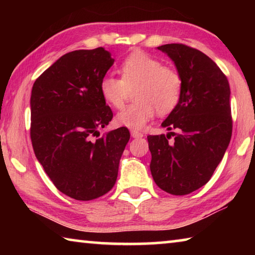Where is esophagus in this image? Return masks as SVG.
<instances>
[{"mask_svg": "<svg viewBox=\"0 0 255 255\" xmlns=\"http://www.w3.org/2000/svg\"><path fill=\"white\" fill-rule=\"evenodd\" d=\"M130 133H131V136H132L133 138H139V137H143V136H144L143 133H141L140 131L135 130V129H131V130H130Z\"/></svg>", "mask_w": 255, "mask_h": 255, "instance_id": "obj_1", "label": "esophagus"}]
</instances>
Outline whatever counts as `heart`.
<instances>
[{
    "label": "heart",
    "mask_w": 255,
    "mask_h": 255,
    "mask_svg": "<svg viewBox=\"0 0 255 255\" xmlns=\"http://www.w3.org/2000/svg\"><path fill=\"white\" fill-rule=\"evenodd\" d=\"M122 80L111 75L100 81V93L108 105L124 106L128 91L135 90L136 102L118 112L122 126L140 129L154 117L155 112L167 115L175 109L182 94V79L175 70L163 66L161 60L141 51L128 56L120 66Z\"/></svg>",
    "instance_id": "b5f03b06"
}]
</instances>
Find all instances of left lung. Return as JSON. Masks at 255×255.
Instances as JSON below:
<instances>
[{"label": "left lung", "mask_w": 255, "mask_h": 255, "mask_svg": "<svg viewBox=\"0 0 255 255\" xmlns=\"http://www.w3.org/2000/svg\"><path fill=\"white\" fill-rule=\"evenodd\" d=\"M174 63L182 94L161 126L166 135L147 136L153 179L164 191L183 196L210 180L232 137L231 89L213 59L191 47H157ZM171 135L175 139L169 140Z\"/></svg>", "instance_id": "obj_1"}]
</instances>
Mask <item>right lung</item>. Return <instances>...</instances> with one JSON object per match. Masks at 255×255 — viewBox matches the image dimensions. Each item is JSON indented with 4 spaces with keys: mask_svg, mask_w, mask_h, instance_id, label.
<instances>
[{
    "mask_svg": "<svg viewBox=\"0 0 255 255\" xmlns=\"http://www.w3.org/2000/svg\"><path fill=\"white\" fill-rule=\"evenodd\" d=\"M114 63L102 47L71 51L47 68L31 90L34 155L55 187L76 200L110 191L130 138L120 127L92 140L114 116L100 93V81Z\"/></svg>",
    "mask_w": 255,
    "mask_h": 255,
    "instance_id": "1",
    "label": "right lung"
}]
</instances>
